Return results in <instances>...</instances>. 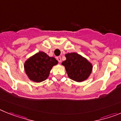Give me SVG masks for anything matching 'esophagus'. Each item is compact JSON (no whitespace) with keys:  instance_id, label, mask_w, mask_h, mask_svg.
<instances>
[{"instance_id":"esophagus-1","label":"esophagus","mask_w":121,"mask_h":121,"mask_svg":"<svg viewBox=\"0 0 121 121\" xmlns=\"http://www.w3.org/2000/svg\"><path fill=\"white\" fill-rule=\"evenodd\" d=\"M57 60H58L59 62H61V57H60V56L57 57Z\"/></svg>"}]
</instances>
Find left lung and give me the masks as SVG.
I'll use <instances>...</instances> for the list:
<instances>
[{
	"mask_svg": "<svg viewBox=\"0 0 121 121\" xmlns=\"http://www.w3.org/2000/svg\"><path fill=\"white\" fill-rule=\"evenodd\" d=\"M65 57L67 59L62 64L65 68L68 77L76 82L86 80L92 71L91 64L78 53H68Z\"/></svg>",
	"mask_w": 121,
	"mask_h": 121,
	"instance_id": "obj_1",
	"label": "left lung"
}]
</instances>
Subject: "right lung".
I'll return each instance as SVG.
<instances>
[{
    "label": "right lung",
    "instance_id": "right-lung-1",
    "mask_svg": "<svg viewBox=\"0 0 121 121\" xmlns=\"http://www.w3.org/2000/svg\"><path fill=\"white\" fill-rule=\"evenodd\" d=\"M58 62L54 57H49L44 52H39L25 62L24 68L29 79L40 82L47 79L53 66Z\"/></svg>",
    "mask_w": 121,
    "mask_h": 121
}]
</instances>
